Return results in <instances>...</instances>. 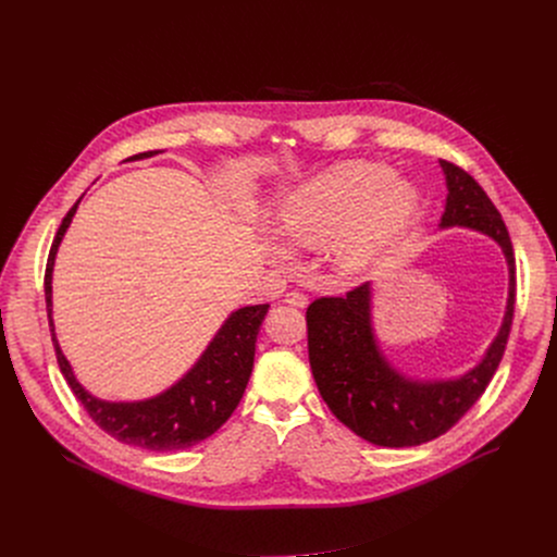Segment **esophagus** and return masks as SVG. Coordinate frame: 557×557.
<instances>
[{
  "label": "esophagus",
  "mask_w": 557,
  "mask_h": 557,
  "mask_svg": "<svg viewBox=\"0 0 557 557\" xmlns=\"http://www.w3.org/2000/svg\"><path fill=\"white\" fill-rule=\"evenodd\" d=\"M284 301L290 304V306L304 308V306H308V295H304V293H299V290H288V293L284 295Z\"/></svg>",
  "instance_id": "obj_1"
}]
</instances>
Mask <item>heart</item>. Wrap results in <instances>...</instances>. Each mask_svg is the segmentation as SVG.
Wrapping results in <instances>:
<instances>
[{"label":"heart","mask_w":557,"mask_h":557,"mask_svg":"<svg viewBox=\"0 0 557 557\" xmlns=\"http://www.w3.org/2000/svg\"><path fill=\"white\" fill-rule=\"evenodd\" d=\"M417 207L410 183L394 178L383 163L352 161L299 185L277 211V233L293 247H322L335 269L352 275L368 269ZM269 253L286 260L288 251L269 240Z\"/></svg>","instance_id":"heart-1"}]
</instances>
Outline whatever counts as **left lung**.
I'll return each mask as SVG.
<instances>
[{
    "instance_id": "obj_1",
    "label": "left lung",
    "mask_w": 557,
    "mask_h": 557,
    "mask_svg": "<svg viewBox=\"0 0 557 557\" xmlns=\"http://www.w3.org/2000/svg\"><path fill=\"white\" fill-rule=\"evenodd\" d=\"M447 202L441 228L469 226L500 245L509 267V297L498 337L485 359L447 381H414L383 357L374 331L370 282L344 297H320L306 310L308 359L331 412L357 436L381 447H414L454 428L481 399L505 355L516 306V258L500 211L465 170L441 161Z\"/></svg>"
}]
</instances>
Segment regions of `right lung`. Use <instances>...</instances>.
Returning a JSON list of instances; mask_svg holds the SVG:
<instances>
[{
	"instance_id": "add662e5",
	"label": "right lung",
	"mask_w": 557,
	"mask_h": 557,
	"mask_svg": "<svg viewBox=\"0 0 557 557\" xmlns=\"http://www.w3.org/2000/svg\"><path fill=\"white\" fill-rule=\"evenodd\" d=\"M153 153L158 151H143L132 158L136 161V158H149ZM78 202H82V198L65 213L54 235L44 277L52 344L57 352V363L67 385L72 387L76 399L82 401L90 419L121 443L149 451H176L209 438L228 421V417L243 399L253 370L256 342L264 322V314L269 312V304L245 306L231 312V317L222 324V329L207 346L202 357L196 361V366L170 389L151 396V399L134 404H110L97 399V396L86 392L82 383L76 381L67 359L57 344L52 326L54 256L63 240L65 228L72 222V215L76 213Z\"/></svg>"
}]
</instances>
